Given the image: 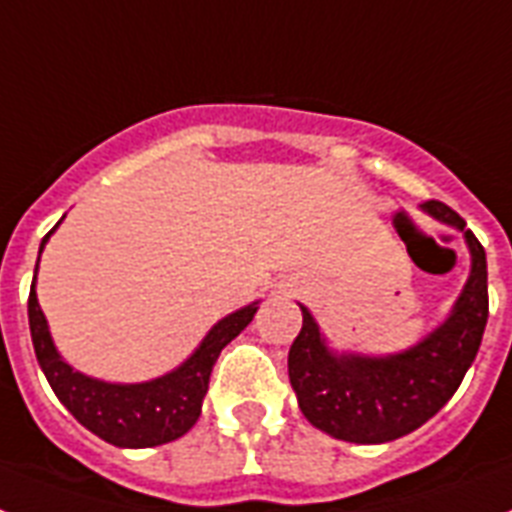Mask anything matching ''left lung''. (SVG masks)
<instances>
[{"instance_id":"left-lung-1","label":"left lung","mask_w":512,"mask_h":512,"mask_svg":"<svg viewBox=\"0 0 512 512\" xmlns=\"http://www.w3.org/2000/svg\"><path fill=\"white\" fill-rule=\"evenodd\" d=\"M423 210L460 228L473 260L455 310L434 334L400 355H334L302 307V331L289 350V381L307 421L342 442H392L423 426L458 392L481 347L489 318L484 247L444 202L429 199Z\"/></svg>"}]
</instances>
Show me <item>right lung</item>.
<instances>
[{"mask_svg":"<svg viewBox=\"0 0 512 512\" xmlns=\"http://www.w3.org/2000/svg\"><path fill=\"white\" fill-rule=\"evenodd\" d=\"M52 231L41 239V249ZM33 286H36V278L28 294V326H31L33 350H36L41 371L57 394V400L68 407L73 418L91 434H97L99 439L115 447H157L191 431L202 413V400H205L210 373H213L220 350L242 334L257 313L255 302L223 318L205 336L199 350L168 376L147 381V384H105V381L73 371L57 355Z\"/></svg>","mask_w":512,"mask_h":512,"instance_id":"right-lung-1","label":"right lung"}]
</instances>
